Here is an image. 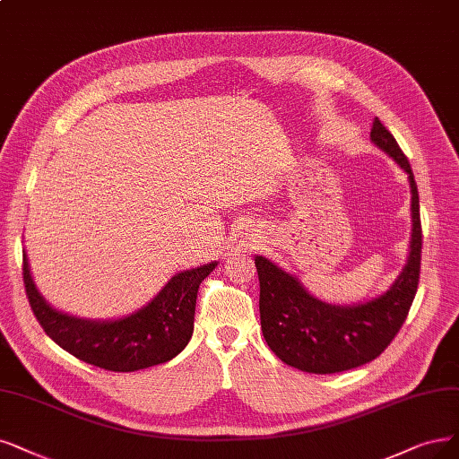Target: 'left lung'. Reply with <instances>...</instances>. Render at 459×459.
<instances>
[{"label": "left lung", "instance_id": "left-lung-1", "mask_svg": "<svg viewBox=\"0 0 459 459\" xmlns=\"http://www.w3.org/2000/svg\"><path fill=\"white\" fill-rule=\"evenodd\" d=\"M370 140L409 174L412 193L411 255L395 283L372 300L336 307L312 297L297 278L273 261L255 257L264 341L285 365L314 375H333L377 359L397 336L418 291L421 223L412 168L378 117L372 123Z\"/></svg>", "mask_w": 459, "mask_h": 459}]
</instances>
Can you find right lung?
Listing matches in <instances>:
<instances>
[{"mask_svg":"<svg viewBox=\"0 0 459 459\" xmlns=\"http://www.w3.org/2000/svg\"><path fill=\"white\" fill-rule=\"evenodd\" d=\"M217 263L185 270L169 280L147 307L113 321H92L48 307L22 259L26 297L43 331L77 359L113 370L134 372L174 359L189 344L195 325L196 293Z\"/></svg>","mask_w":459,"mask_h":459,"instance_id":"1","label":"right lung"}]
</instances>
